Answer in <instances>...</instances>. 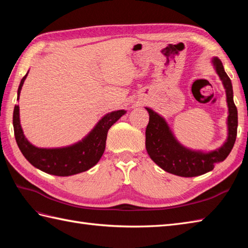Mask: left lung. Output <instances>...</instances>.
<instances>
[{"label": "left lung", "mask_w": 248, "mask_h": 248, "mask_svg": "<svg viewBox=\"0 0 248 248\" xmlns=\"http://www.w3.org/2000/svg\"><path fill=\"white\" fill-rule=\"evenodd\" d=\"M213 64L223 81L229 108L228 139L220 148L208 154L184 148L173 138L166 121L154 110L146 108L149 113V123L146 128V150L155 164L172 175L180 177L203 175L212 170L217 163L223 162L233 148L238 131V109L233 102L232 84L217 57L213 59Z\"/></svg>", "instance_id": "left-lung-1"}]
</instances>
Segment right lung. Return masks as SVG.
I'll list each match as a JSON object with an SVG mask.
<instances>
[{"instance_id":"right-lung-1","label":"right lung","mask_w":248,"mask_h":248,"mask_svg":"<svg viewBox=\"0 0 248 248\" xmlns=\"http://www.w3.org/2000/svg\"><path fill=\"white\" fill-rule=\"evenodd\" d=\"M28 73L23 77L18 88V98ZM125 110L112 112L99 121L98 124L80 143L65 148H37L25 139L19 119V105H15L13 124L16 141L24 157L31 165L46 173L60 177L77 175L88 170L99 162L105 149L108 131Z\"/></svg>"}]
</instances>
